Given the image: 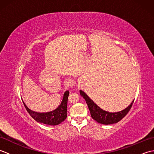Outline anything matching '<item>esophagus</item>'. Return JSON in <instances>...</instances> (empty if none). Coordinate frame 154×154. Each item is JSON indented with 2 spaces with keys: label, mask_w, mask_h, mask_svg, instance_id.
Listing matches in <instances>:
<instances>
[{
  "label": "esophagus",
  "mask_w": 154,
  "mask_h": 154,
  "mask_svg": "<svg viewBox=\"0 0 154 154\" xmlns=\"http://www.w3.org/2000/svg\"><path fill=\"white\" fill-rule=\"evenodd\" d=\"M66 85H67V87H71V88H73V87H74L75 86V83L74 82L73 80L68 79L66 81Z\"/></svg>",
  "instance_id": "esophagus-1"
}]
</instances>
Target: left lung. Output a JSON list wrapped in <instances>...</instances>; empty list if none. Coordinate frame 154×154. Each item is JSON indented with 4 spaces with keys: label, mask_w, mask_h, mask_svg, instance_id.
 I'll return each instance as SVG.
<instances>
[{
    "label": "left lung",
    "mask_w": 154,
    "mask_h": 154,
    "mask_svg": "<svg viewBox=\"0 0 154 154\" xmlns=\"http://www.w3.org/2000/svg\"><path fill=\"white\" fill-rule=\"evenodd\" d=\"M69 94V91H65L63 94V100H62L60 105H59L56 109L48 112H38L32 110L26 105L24 101L22 100V102L28 112L35 121L40 123L48 124V125L56 126L63 122L67 118V99Z\"/></svg>",
    "instance_id": "1"
}]
</instances>
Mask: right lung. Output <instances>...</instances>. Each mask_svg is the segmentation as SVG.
Here are the masks:
<instances>
[{"mask_svg":"<svg viewBox=\"0 0 154 154\" xmlns=\"http://www.w3.org/2000/svg\"><path fill=\"white\" fill-rule=\"evenodd\" d=\"M79 92L81 96L83 97L86 101L88 108H89V109L90 110L91 117H92L94 120H96L97 122L105 124V125L119 122V121L122 120L128 114V112H129V110L131 109L132 104L134 103L133 100L128 106L125 109L120 111V112H108V111H105L103 110L102 109H100L99 106L97 105V104L90 99L89 96H88L84 91L80 90Z\"/></svg>","mask_w":154,"mask_h":154,"instance_id":"add662e5","label":"right lung"}]
</instances>
